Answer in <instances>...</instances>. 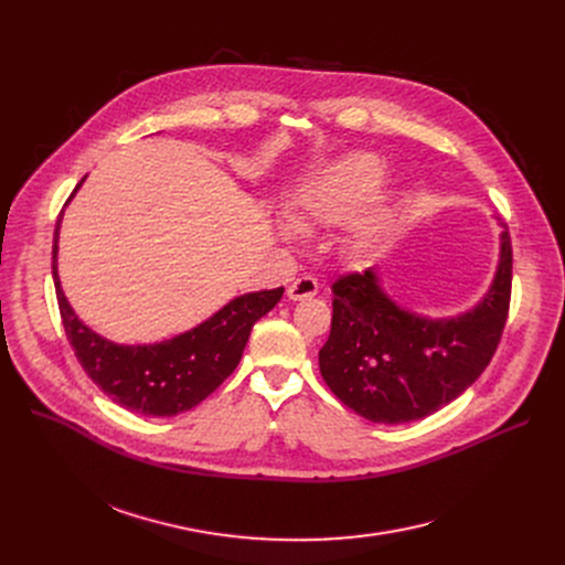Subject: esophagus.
Segmentation results:
<instances>
[{"instance_id": "esophagus-1", "label": "esophagus", "mask_w": 565, "mask_h": 565, "mask_svg": "<svg viewBox=\"0 0 565 565\" xmlns=\"http://www.w3.org/2000/svg\"><path fill=\"white\" fill-rule=\"evenodd\" d=\"M316 292H318V279L311 277V275H302V277H298L288 286V298L292 302L311 298V295H316Z\"/></svg>"}]
</instances>
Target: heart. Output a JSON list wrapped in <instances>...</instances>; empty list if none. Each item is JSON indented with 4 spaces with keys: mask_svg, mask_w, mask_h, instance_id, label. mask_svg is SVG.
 Returning a JSON list of instances; mask_svg holds the SVG:
<instances>
[{
    "mask_svg": "<svg viewBox=\"0 0 565 565\" xmlns=\"http://www.w3.org/2000/svg\"><path fill=\"white\" fill-rule=\"evenodd\" d=\"M382 162L373 153H352L322 169L302 190L298 215L302 222H339L350 215L377 185ZM384 224V203H369L352 224L354 243L366 245Z\"/></svg>",
    "mask_w": 565,
    "mask_h": 565,
    "instance_id": "obj_1",
    "label": "heart"
}]
</instances>
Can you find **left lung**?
<instances>
[{"label":"left lung","instance_id":"left-lung-1","mask_svg":"<svg viewBox=\"0 0 565 565\" xmlns=\"http://www.w3.org/2000/svg\"><path fill=\"white\" fill-rule=\"evenodd\" d=\"M513 247L501 233L499 267L471 311L430 320L401 309L373 270L334 281L332 330L318 352L332 394L373 424H407L456 401L479 380L509 318Z\"/></svg>","mask_w":565,"mask_h":565}]
</instances>
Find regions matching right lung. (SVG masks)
Masks as SVG:
<instances>
[{
	"mask_svg": "<svg viewBox=\"0 0 565 565\" xmlns=\"http://www.w3.org/2000/svg\"><path fill=\"white\" fill-rule=\"evenodd\" d=\"M58 224L62 215L54 228L52 277L68 343L103 394L143 417H173L211 396L241 362L254 322L275 309L284 295V286L247 292L185 334L153 345H118L88 330L66 300L56 275Z\"/></svg>",
	"mask_w": 565,
	"mask_h": 565,
	"instance_id": "add662e5",
	"label": "right lung"
}]
</instances>
